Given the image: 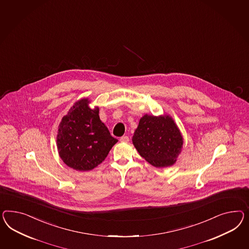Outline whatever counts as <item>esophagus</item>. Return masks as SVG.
I'll use <instances>...</instances> for the list:
<instances>
[{
  "label": "esophagus",
  "instance_id": "1",
  "mask_svg": "<svg viewBox=\"0 0 249 249\" xmlns=\"http://www.w3.org/2000/svg\"><path fill=\"white\" fill-rule=\"evenodd\" d=\"M120 141L121 142H129V138H128V136H122Z\"/></svg>",
  "mask_w": 249,
  "mask_h": 249
}]
</instances>
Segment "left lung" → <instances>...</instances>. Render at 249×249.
Here are the masks:
<instances>
[{
  "mask_svg": "<svg viewBox=\"0 0 249 249\" xmlns=\"http://www.w3.org/2000/svg\"><path fill=\"white\" fill-rule=\"evenodd\" d=\"M132 142L142 158L157 168L173 165L183 145L181 134L168 116H143Z\"/></svg>",
  "mask_w": 249,
  "mask_h": 249,
  "instance_id": "1",
  "label": "left lung"
}]
</instances>
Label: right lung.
Here are the masks:
<instances>
[{"label": "right lung", "mask_w": 249, "mask_h": 249, "mask_svg": "<svg viewBox=\"0 0 249 249\" xmlns=\"http://www.w3.org/2000/svg\"><path fill=\"white\" fill-rule=\"evenodd\" d=\"M88 103L84 99L74 104L62 118L57 135L61 160L80 171L101 164L118 142L100 120L99 108L91 109Z\"/></svg>", "instance_id": "right-lung-1"}]
</instances>
